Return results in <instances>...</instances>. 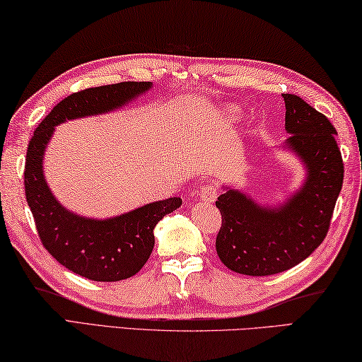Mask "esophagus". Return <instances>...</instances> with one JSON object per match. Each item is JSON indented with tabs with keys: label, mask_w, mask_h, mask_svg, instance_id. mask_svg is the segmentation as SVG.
Segmentation results:
<instances>
[{
	"label": "esophagus",
	"mask_w": 362,
	"mask_h": 362,
	"mask_svg": "<svg viewBox=\"0 0 362 362\" xmlns=\"http://www.w3.org/2000/svg\"><path fill=\"white\" fill-rule=\"evenodd\" d=\"M218 199V187L215 185H204L200 187V200L206 204H213Z\"/></svg>",
	"instance_id": "34e87169"
}]
</instances>
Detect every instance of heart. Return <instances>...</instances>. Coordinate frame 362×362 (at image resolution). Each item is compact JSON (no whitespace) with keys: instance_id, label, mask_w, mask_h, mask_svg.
<instances>
[{"instance_id":"b5f03b06","label":"heart","mask_w":362,"mask_h":362,"mask_svg":"<svg viewBox=\"0 0 362 362\" xmlns=\"http://www.w3.org/2000/svg\"><path fill=\"white\" fill-rule=\"evenodd\" d=\"M228 115L233 117V118H239L240 117V112L237 107H228Z\"/></svg>"}]
</instances>
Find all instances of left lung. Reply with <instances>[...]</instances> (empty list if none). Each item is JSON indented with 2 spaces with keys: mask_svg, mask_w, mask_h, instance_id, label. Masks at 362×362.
Returning <instances> with one entry per match:
<instances>
[{
  "mask_svg": "<svg viewBox=\"0 0 362 362\" xmlns=\"http://www.w3.org/2000/svg\"><path fill=\"white\" fill-rule=\"evenodd\" d=\"M286 132L279 149L293 153L305 168L297 191L276 205L223 185L216 200L223 223L216 253L230 271L271 276L287 271L316 250L329 230L343 185V162L329 118L295 94H282Z\"/></svg>",
  "mask_w": 362,
  "mask_h": 362,
  "instance_id": "8db88e82",
  "label": "left lung"
}]
</instances>
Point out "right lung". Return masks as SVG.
I'll return each mask as SVG.
<instances>
[{
    "label": "right lung",
    "mask_w": 362,
    "mask_h": 362,
    "mask_svg": "<svg viewBox=\"0 0 362 362\" xmlns=\"http://www.w3.org/2000/svg\"><path fill=\"white\" fill-rule=\"evenodd\" d=\"M151 88V81H123L70 94L45 117L28 142L23 177L40 239L59 263L90 281L117 282L134 276L151 257L157 223L180 209L182 200H158L104 220L81 216L65 209L47 186L45 153L57 125L125 107Z\"/></svg>",
    "instance_id": "right-lung-1"
}]
</instances>
